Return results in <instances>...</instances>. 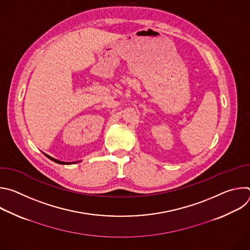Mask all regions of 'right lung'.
Segmentation results:
<instances>
[{
    "label": "right lung",
    "mask_w": 250,
    "mask_h": 250,
    "mask_svg": "<svg viewBox=\"0 0 250 250\" xmlns=\"http://www.w3.org/2000/svg\"><path fill=\"white\" fill-rule=\"evenodd\" d=\"M44 154H45V153H44ZM45 156H46L47 158H49L50 160H52V161H54V162L58 163V164H70V162H63V161H59V160H57V159H55V158H53V157H51V156H49V155H47V154H45Z\"/></svg>",
    "instance_id": "right-lung-1"
}]
</instances>
